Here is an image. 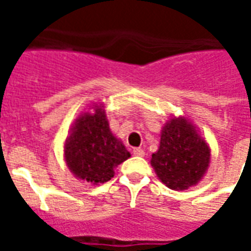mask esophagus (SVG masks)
<instances>
[{"label":"esophagus","instance_id":"obj_1","mask_svg":"<svg viewBox=\"0 0 251 251\" xmlns=\"http://www.w3.org/2000/svg\"><path fill=\"white\" fill-rule=\"evenodd\" d=\"M133 154H134V156H138V157H142V156L145 154V152H144V149H141V148H134V149H133Z\"/></svg>","mask_w":251,"mask_h":251}]
</instances>
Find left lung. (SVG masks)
Instances as JSON below:
<instances>
[{
    "label": "left lung",
    "instance_id": "1",
    "mask_svg": "<svg viewBox=\"0 0 251 251\" xmlns=\"http://www.w3.org/2000/svg\"><path fill=\"white\" fill-rule=\"evenodd\" d=\"M151 164L167 187L185 189L196 184L207 171L210 149L188 121L171 120L163 129L160 148L152 154Z\"/></svg>",
    "mask_w": 251,
    "mask_h": 251
}]
</instances>
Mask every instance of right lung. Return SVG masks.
Here are the masks:
<instances>
[{
    "mask_svg": "<svg viewBox=\"0 0 251 251\" xmlns=\"http://www.w3.org/2000/svg\"><path fill=\"white\" fill-rule=\"evenodd\" d=\"M64 152L74 175L94 184L109 181L114 176V167L130 157L122 142L110 131L102 109L77 118Z\"/></svg>",
    "mask_w": 251,
    "mask_h": 251,
    "instance_id": "1",
    "label": "right lung"
}]
</instances>
